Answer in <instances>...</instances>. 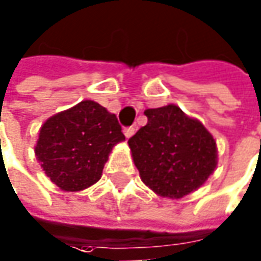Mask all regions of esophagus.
I'll list each match as a JSON object with an SVG mask.
<instances>
[{"label": "esophagus", "mask_w": 261, "mask_h": 261, "mask_svg": "<svg viewBox=\"0 0 261 261\" xmlns=\"http://www.w3.org/2000/svg\"><path fill=\"white\" fill-rule=\"evenodd\" d=\"M134 133H136V128H134V127H125V128H124V134H125L127 139H130Z\"/></svg>", "instance_id": "esophagus-1"}]
</instances>
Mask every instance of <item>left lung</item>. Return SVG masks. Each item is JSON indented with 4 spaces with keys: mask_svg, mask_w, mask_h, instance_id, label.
Instances as JSON below:
<instances>
[{
    "mask_svg": "<svg viewBox=\"0 0 261 261\" xmlns=\"http://www.w3.org/2000/svg\"><path fill=\"white\" fill-rule=\"evenodd\" d=\"M144 115L147 124L128 140L141 180L172 199L198 189L217 166L214 137L176 105L146 110Z\"/></svg>",
    "mask_w": 261,
    "mask_h": 261,
    "instance_id": "left-lung-1",
    "label": "left lung"
}]
</instances>
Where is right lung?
Masks as SVG:
<instances>
[{"mask_svg":"<svg viewBox=\"0 0 261 261\" xmlns=\"http://www.w3.org/2000/svg\"><path fill=\"white\" fill-rule=\"evenodd\" d=\"M122 140L115 114L94 101H82L41 125L36 156L53 184L75 192L101 179L108 154Z\"/></svg>","mask_w":261,"mask_h":261,"instance_id":"obj_1","label":"right lung"}]
</instances>
